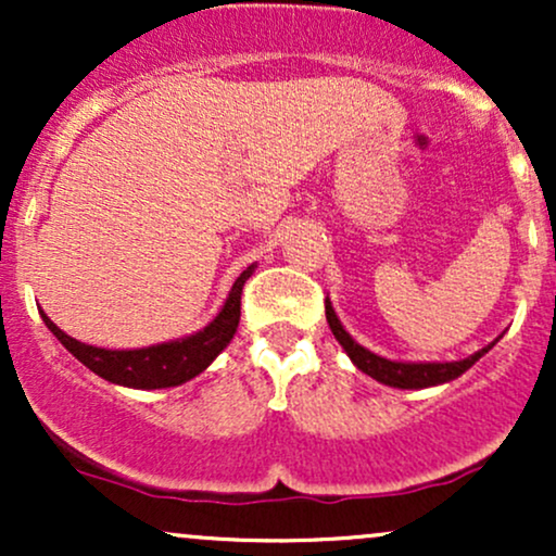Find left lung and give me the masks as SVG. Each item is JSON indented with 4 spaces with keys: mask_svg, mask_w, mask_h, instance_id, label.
<instances>
[{
    "mask_svg": "<svg viewBox=\"0 0 556 556\" xmlns=\"http://www.w3.org/2000/svg\"><path fill=\"white\" fill-rule=\"evenodd\" d=\"M327 321H329L331 334L337 337V342H340L344 353H348V358L353 361L363 374H368L371 379L379 381V384L397 387V389H426V387L446 384V381L463 376L478 358H483V355H486L489 350L500 342V337H496V340L486 344V348H481L478 353L468 355V358H463V361H450V363L446 361L444 363L389 361V358H381V355L371 353V350H366L363 344L355 342L348 331H344L342 321L337 318L334 305H331L329 298H327Z\"/></svg>",
    "mask_w": 556,
    "mask_h": 556,
    "instance_id": "1",
    "label": "left lung"
}]
</instances>
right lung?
I'll list each match as a JSON object with an SVG mask.
<instances>
[{
  "label": "right lung",
  "mask_w": 556,
  "mask_h": 556,
  "mask_svg": "<svg viewBox=\"0 0 556 556\" xmlns=\"http://www.w3.org/2000/svg\"><path fill=\"white\" fill-rule=\"evenodd\" d=\"M256 271V264L248 266L245 271L235 279L232 290L225 300L212 321L203 329L193 331V334L180 337V340L159 342L151 348H132V350H110V348H96V344H86L75 337H70L49 318L43 311H38L47 324L49 331L60 340L70 353L78 358L83 366L91 368L96 376L112 381V384L130 387V389H167L180 387L185 381L195 379L198 374L206 371L212 366L216 355L232 342L235 331L240 324V295L242 285L248 277Z\"/></svg>",
  "instance_id": "right-lung-1"
}]
</instances>
